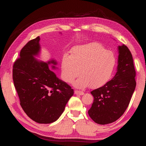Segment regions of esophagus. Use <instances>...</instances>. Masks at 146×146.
<instances>
[{"mask_svg": "<svg viewBox=\"0 0 146 146\" xmlns=\"http://www.w3.org/2000/svg\"><path fill=\"white\" fill-rule=\"evenodd\" d=\"M75 94L76 95H83L84 94V92L83 91H80V90H75Z\"/></svg>", "mask_w": 146, "mask_h": 146, "instance_id": "1", "label": "esophagus"}]
</instances>
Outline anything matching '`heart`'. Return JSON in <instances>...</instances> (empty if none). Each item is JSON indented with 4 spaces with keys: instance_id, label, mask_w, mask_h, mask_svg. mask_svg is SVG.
Instances as JSON below:
<instances>
[{
    "instance_id": "heart-1",
    "label": "heart",
    "mask_w": 146,
    "mask_h": 146,
    "mask_svg": "<svg viewBox=\"0 0 146 146\" xmlns=\"http://www.w3.org/2000/svg\"><path fill=\"white\" fill-rule=\"evenodd\" d=\"M116 64L114 54L98 43H89L76 46L71 55L64 54L61 60V74L67 83L73 82L80 88H94L104 85L111 78Z\"/></svg>"
}]
</instances>
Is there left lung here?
Segmentation results:
<instances>
[{
  "instance_id": "obj_1",
  "label": "left lung",
  "mask_w": 146,
  "mask_h": 146,
  "mask_svg": "<svg viewBox=\"0 0 146 146\" xmlns=\"http://www.w3.org/2000/svg\"><path fill=\"white\" fill-rule=\"evenodd\" d=\"M117 72L110 81L91 92L94 100L88 113L95 123H112L128 107L136 86V72L132 56L125 45L119 46Z\"/></svg>"
}]
</instances>
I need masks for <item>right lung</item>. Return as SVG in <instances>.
I'll use <instances>...</instances> for the list:
<instances>
[{"mask_svg":"<svg viewBox=\"0 0 146 146\" xmlns=\"http://www.w3.org/2000/svg\"><path fill=\"white\" fill-rule=\"evenodd\" d=\"M39 39L38 36L22 48L13 64L12 79L27 115L36 122L50 123L63 112L74 91L50 70L49 64L56 62L42 63L33 57L39 51Z\"/></svg>","mask_w":146,"mask_h":146,"instance_id":"right-lung-1","label":"right lung"}]
</instances>
